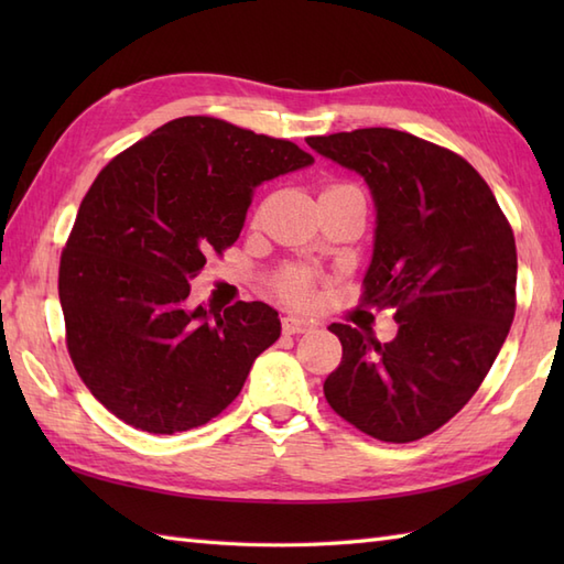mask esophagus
<instances>
[{
  "label": "esophagus",
  "instance_id": "obj_1",
  "mask_svg": "<svg viewBox=\"0 0 564 564\" xmlns=\"http://www.w3.org/2000/svg\"><path fill=\"white\" fill-rule=\"evenodd\" d=\"M281 322H283V332L285 334H303V332L315 327V322L303 319V317H295V315H285Z\"/></svg>",
  "mask_w": 564,
  "mask_h": 564
}]
</instances>
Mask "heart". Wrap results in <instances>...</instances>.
I'll list each match as a JSON object with an SVG mask.
<instances>
[{
	"label": "heart",
	"instance_id": "obj_1",
	"mask_svg": "<svg viewBox=\"0 0 564 564\" xmlns=\"http://www.w3.org/2000/svg\"><path fill=\"white\" fill-rule=\"evenodd\" d=\"M275 295L289 305H310L313 301V275L301 269H285L273 279Z\"/></svg>",
	"mask_w": 564,
	"mask_h": 564
}]
</instances>
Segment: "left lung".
Wrapping results in <instances>:
<instances>
[{
  "label": "left lung",
  "instance_id": "left-lung-1",
  "mask_svg": "<svg viewBox=\"0 0 564 564\" xmlns=\"http://www.w3.org/2000/svg\"><path fill=\"white\" fill-rule=\"evenodd\" d=\"M361 174L378 208L361 303L392 310L398 337L332 325L341 364L329 406L388 443L419 441L470 402L517 313V242L499 203L460 154L392 128L307 138Z\"/></svg>",
  "mask_w": 564,
  "mask_h": 564
}]
</instances>
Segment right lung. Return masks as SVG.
Returning <instances> with one entry per match:
<instances>
[{
	"label": "right lung",
	"mask_w": 564,
	"mask_h": 564,
	"mask_svg": "<svg viewBox=\"0 0 564 564\" xmlns=\"http://www.w3.org/2000/svg\"><path fill=\"white\" fill-rule=\"evenodd\" d=\"M307 164L313 154L291 140L184 116L94 178L57 293L72 364L121 422L148 434L208 424L281 337L279 313L259 301L191 313L188 281L235 245L261 182Z\"/></svg>",
	"instance_id": "right-lung-1"
}]
</instances>
